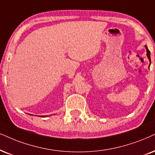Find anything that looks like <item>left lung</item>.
<instances>
[{
	"instance_id": "1",
	"label": "left lung",
	"mask_w": 155,
	"mask_h": 155,
	"mask_svg": "<svg viewBox=\"0 0 155 155\" xmlns=\"http://www.w3.org/2000/svg\"><path fill=\"white\" fill-rule=\"evenodd\" d=\"M145 48H146V49H147V58H149V61H150V64H151V58H150V51H149V49H148V48H147V46H145ZM149 67H150V66H149Z\"/></svg>"
}]
</instances>
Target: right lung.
I'll return each instance as SVG.
<instances>
[{"label": "right lung", "mask_w": 155, "mask_h": 155, "mask_svg": "<svg viewBox=\"0 0 155 155\" xmlns=\"http://www.w3.org/2000/svg\"><path fill=\"white\" fill-rule=\"evenodd\" d=\"M30 115H31V114H30ZM41 117H44V116H41Z\"/></svg>", "instance_id": "obj_1"}]
</instances>
